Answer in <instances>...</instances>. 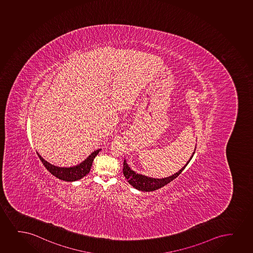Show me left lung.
<instances>
[{
    "instance_id": "8db88e82",
    "label": "left lung",
    "mask_w": 253,
    "mask_h": 253,
    "mask_svg": "<svg viewBox=\"0 0 253 253\" xmlns=\"http://www.w3.org/2000/svg\"><path fill=\"white\" fill-rule=\"evenodd\" d=\"M195 151L196 146L195 150L192 154V157H190V159L187 161L186 165L183 167L181 169H179L177 173H173V175L169 176L166 178L157 179V178H151L141 173H136L129 167L126 160H124V163H123V174L125 176L126 179H127L128 183L138 191H142V192L156 191L157 189L165 186L168 183L171 182L173 179H175L176 177H178L181 173L183 170L185 169V168L187 166L189 162L192 159L193 155L195 153Z\"/></svg>"
}]
</instances>
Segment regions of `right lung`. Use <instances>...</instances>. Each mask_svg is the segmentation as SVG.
Here are the masks:
<instances>
[{"label":"right lung","mask_w":253,"mask_h":253,"mask_svg":"<svg viewBox=\"0 0 253 253\" xmlns=\"http://www.w3.org/2000/svg\"><path fill=\"white\" fill-rule=\"evenodd\" d=\"M101 149H98L96 151H93L89 157H87L85 160H84L82 163L78 164L76 166L69 167V168H65V167L54 166L51 163H48L45 161L39 152H37L40 160L42 161V164L44 165L45 168L48 170V172L55 176L58 179L61 180H65L67 182H73L76 181L79 179H82L83 177L86 175L87 173L90 172V168L92 165L93 161L96 157V155L99 153Z\"/></svg>","instance_id":"add662e5"}]
</instances>
